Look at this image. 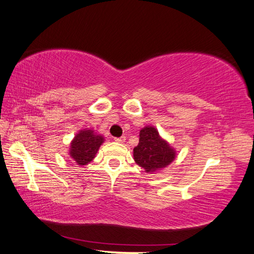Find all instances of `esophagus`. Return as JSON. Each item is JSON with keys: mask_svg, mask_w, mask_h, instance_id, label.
Here are the masks:
<instances>
[{"mask_svg": "<svg viewBox=\"0 0 254 254\" xmlns=\"http://www.w3.org/2000/svg\"><path fill=\"white\" fill-rule=\"evenodd\" d=\"M115 141L118 142V143H124V142L126 141V137L122 136V137H120V138H115Z\"/></svg>", "mask_w": 254, "mask_h": 254, "instance_id": "1", "label": "esophagus"}]
</instances>
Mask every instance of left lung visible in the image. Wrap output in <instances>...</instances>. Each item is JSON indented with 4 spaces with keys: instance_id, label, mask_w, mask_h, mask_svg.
Returning a JSON list of instances; mask_svg holds the SVG:
<instances>
[{
    "instance_id": "obj_1",
    "label": "left lung",
    "mask_w": 254,
    "mask_h": 254,
    "mask_svg": "<svg viewBox=\"0 0 254 254\" xmlns=\"http://www.w3.org/2000/svg\"><path fill=\"white\" fill-rule=\"evenodd\" d=\"M176 157V150L163 139L153 126H145L139 132V143L133 149V160L148 174L164 170Z\"/></svg>"
}]
</instances>
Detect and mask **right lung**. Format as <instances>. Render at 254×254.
Masks as SVG:
<instances>
[{
	"mask_svg": "<svg viewBox=\"0 0 254 254\" xmlns=\"http://www.w3.org/2000/svg\"><path fill=\"white\" fill-rule=\"evenodd\" d=\"M105 141L102 134L95 132L93 129L84 128L78 131L69 145V156L77 165L83 166L92 162L97 155L99 148Z\"/></svg>",
	"mask_w": 254,
	"mask_h": 254,
	"instance_id": "1",
	"label": "right lung"
}]
</instances>
